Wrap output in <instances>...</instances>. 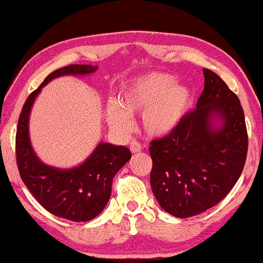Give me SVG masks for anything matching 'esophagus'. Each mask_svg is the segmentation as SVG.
Listing matches in <instances>:
<instances>
[{
	"instance_id": "34e87169",
	"label": "esophagus",
	"mask_w": 263,
	"mask_h": 263,
	"mask_svg": "<svg viewBox=\"0 0 263 263\" xmlns=\"http://www.w3.org/2000/svg\"><path fill=\"white\" fill-rule=\"evenodd\" d=\"M142 149V146H141V143H139V142H136V141H133L132 143H130V151L133 153H138V152H140V151Z\"/></svg>"
}]
</instances>
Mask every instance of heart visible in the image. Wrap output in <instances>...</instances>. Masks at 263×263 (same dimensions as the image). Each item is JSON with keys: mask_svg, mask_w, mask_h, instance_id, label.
Masks as SVG:
<instances>
[{"mask_svg": "<svg viewBox=\"0 0 263 263\" xmlns=\"http://www.w3.org/2000/svg\"><path fill=\"white\" fill-rule=\"evenodd\" d=\"M193 102L192 89L177 84L175 77L151 73L128 85L121 92L118 104L107 105L106 118L115 130L127 133L133 125L130 117L142 115V125L147 134L163 138L182 123Z\"/></svg>", "mask_w": 263, "mask_h": 263, "instance_id": "b5f03b06", "label": "heart"}]
</instances>
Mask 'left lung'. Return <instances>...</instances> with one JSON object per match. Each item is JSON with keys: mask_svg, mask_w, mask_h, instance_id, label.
Here are the masks:
<instances>
[{"mask_svg": "<svg viewBox=\"0 0 263 263\" xmlns=\"http://www.w3.org/2000/svg\"><path fill=\"white\" fill-rule=\"evenodd\" d=\"M196 109L171 134L149 146L151 186L161 208L177 218L203 213L220 202L242 174L248 134L240 102L203 68Z\"/></svg>", "mask_w": 263, "mask_h": 263, "instance_id": "left-lung-1", "label": "left lung"}]
</instances>
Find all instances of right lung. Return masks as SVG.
Returning <instances> with one entry per match:
<instances>
[{
	"label": "right lung",
	"mask_w": 263,
	"mask_h": 263,
	"mask_svg": "<svg viewBox=\"0 0 263 263\" xmlns=\"http://www.w3.org/2000/svg\"><path fill=\"white\" fill-rule=\"evenodd\" d=\"M97 69L98 66L91 64H70L49 74L28 96L16 128V163L25 185L50 213L77 222L92 220L102 213L110 199L115 175L132 158L130 151L124 146L99 142L78 166H50L32 148L28 121L34 100L46 84L64 75L85 77Z\"/></svg>",
	"instance_id": "obj_1"
}]
</instances>
